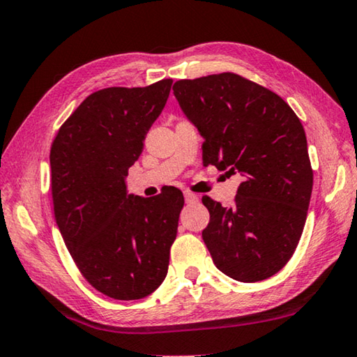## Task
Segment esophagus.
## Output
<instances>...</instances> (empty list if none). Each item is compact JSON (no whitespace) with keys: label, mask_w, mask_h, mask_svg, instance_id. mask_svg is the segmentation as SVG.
<instances>
[{"label":"esophagus","mask_w":357,"mask_h":357,"mask_svg":"<svg viewBox=\"0 0 357 357\" xmlns=\"http://www.w3.org/2000/svg\"><path fill=\"white\" fill-rule=\"evenodd\" d=\"M184 198H185V201L187 203H193V201H198V195H195V193H192V192H184Z\"/></svg>","instance_id":"34e87169"}]
</instances>
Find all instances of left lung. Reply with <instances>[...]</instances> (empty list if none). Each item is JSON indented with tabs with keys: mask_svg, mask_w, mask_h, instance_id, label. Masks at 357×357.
Returning <instances> with one entry per match:
<instances>
[{
	"mask_svg": "<svg viewBox=\"0 0 357 357\" xmlns=\"http://www.w3.org/2000/svg\"><path fill=\"white\" fill-rule=\"evenodd\" d=\"M173 93L203 135V164L245 178L232 207L203 197L213 264L232 280H267L295 252L312 193L300 119L280 95L229 71L179 79Z\"/></svg>",
	"mask_w": 357,
	"mask_h": 357,
	"instance_id": "left-lung-1",
	"label": "left lung"
}]
</instances>
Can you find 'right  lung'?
Returning a JSON list of instances; mask_svg holds the SVG:
<instances>
[{"mask_svg": "<svg viewBox=\"0 0 357 357\" xmlns=\"http://www.w3.org/2000/svg\"><path fill=\"white\" fill-rule=\"evenodd\" d=\"M173 79L93 92L63 121L50 151L54 218L90 286L140 300L165 280L183 192L128 195L125 178L164 109Z\"/></svg>", "mask_w": 357, "mask_h": 357, "instance_id": "right-lung-1", "label": "right lung"}]
</instances>
